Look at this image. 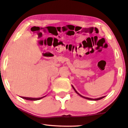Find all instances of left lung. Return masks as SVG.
Wrapping results in <instances>:
<instances>
[{
	"instance_id": "left-lung-1",
	"label": "left lung",
	"mask_w": 128,
	"mask_h": 128,
	"mask_svg": "<svg viewBox=\"0 0 128 128\" xmlns=\"http://www.w3.org/2000/svg\"><path fill=\"white\" fill-rule=\"evenodd\" d=\"M72 88H74V91L76 92V93H77V94H78L79 95V96H81V97H82V98H86V99H88V100H100V99H102V98H104V96H103V97H102V98H95V99H94V98H86V97H84V96H82V95L80 94H79L78 92H77V91H76V89L75 88H74V87L72 86Z\"/></svg>"
}]
</instances>
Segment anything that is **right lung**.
Listing matches in <instances>:
<instances>
[{"label":"right lung","instance_id":"obj_1","mask_svg":"<svg viewBox=\"0 0 128 128\" xmlns=\"http://www.w3.org/2000/svg\"><path fill=\"white\" fill-rule=\"evenodd\" d=\"M43 98L44 97H42V98H26V97H22V98H25V99L28 100H38L41 99V98Z\"/></svg>","mask_w":128,"mask_h":128}]
</instances>
